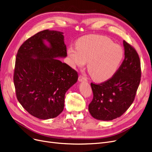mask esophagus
Returning a JSON list of instances; mask_svg holds the SVG:
<instances>
[{"instance_id": "1", "label": "esophagus", "mask_w": 152, "mask_h": 152, "mask_svg": "<svg viewBox=\"0 0 152 152\" xmlns=\"http://www.w3.org/2000/svg\"><path fill=\"white\" fill-rule=\"evenodd\" d=\"M78 81L80 82H86L87 80L85 77H84L83 76H80L79 77H78Z\"/></svg>"}]
</instances>
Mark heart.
I'll list each match as a JSON object with an SVG mask.
<instances>
[{"label":"heart","instance_id":"heart-1","mask_svg":"<svg viewBox=\"0 0 152 152\" xmlns=\"http://www.w3.org/2000/svg\"><path fill=\"white\" fill-rule=\"evenodd\" d=\"M73 67H83L88 62V70L97 82L106 81L116 72L124 56L122 48L101 36H85L76 42V48L67 50Z\"/></svg>","mask_w":152,"mask_h":152}]
</instances>
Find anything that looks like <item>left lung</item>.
<instances>
[{"mask_svg":"<svg viewBox=\"0 0 152 152\" xmlns=\"http://www.w3.org/2000/svg\"><path fill=\"white\" fill-rule=\"evenodd\" d=\"M125 59L111 79L96 85L91 83L93 93L88 110L95 119L113 120L121 116L133 103L141 77L138 53L123 41Z\"/></svg>","mask_w":152,"mask_h":152,"instance_id":"8db88e82","label":"left lung"}]
</instances>
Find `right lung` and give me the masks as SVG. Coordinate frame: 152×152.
Returning <instances> with one entry per match:
<instances>
[{"instance_id": "obj_1", "label": "right lung", "mask_w": 152, "mask_h": 152, "mask_svg": "<svg viewBox=\"0 0 152 152\" xmlns=\"http://www.w3.org/2000/svg\"><path fill=\"white\" fill-rule=\"evenodd\" d=\"M67 56L63 32L44 30L26 41L16 56L14 83L19 102L41 120L64 110L66 91L77 82V72L58 58Z\"/></svg>"}]
</instances>
